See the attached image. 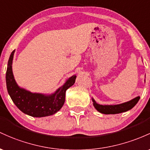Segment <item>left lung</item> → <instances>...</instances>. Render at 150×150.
Wrapping results in <instances>:
<instances>
[{"instance_id":"8db88e82","label":"left lung","mask_w":150,"mask_h":150,"mask_svg":"<svg viewBox=\"0 0 150 150\" xmlns=\"http://www.w3.org/2000/svg\"><path fill=\"white\" fill-rule=\"evenodd\" d=\"M139 98L140 97L137 96L129 101L117 104V105H100L97 103L93 98H92V100L93 102V106L98 111L108 115V114H118L130 110L137 103Z\"/></svg>"}]
</instances>
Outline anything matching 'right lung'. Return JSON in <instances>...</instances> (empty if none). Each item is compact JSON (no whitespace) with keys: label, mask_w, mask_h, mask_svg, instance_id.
<instances>
[{"label":"right lung","mask_w":150,"mask_h":150,"mask_svg":"<svg viewBox=\"0 0 150 150\" xmlns=\"http://www.w3.org/2000/svg\"><path fill=\"white\" fill-rule=\"evenodd\" d=\"M14 53L13 50L8 60L6 79L8 92L15 105L25 114L35 117L50 116L58 112L64 103L66 91L74 84L76 76H71L52 94L32 93L21 88L15 80L12 70Z\"/></svg>","instance_id":"1"}]
</instances>
